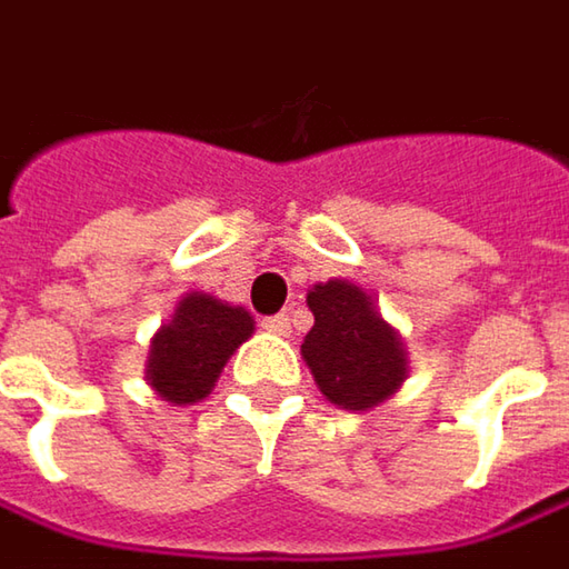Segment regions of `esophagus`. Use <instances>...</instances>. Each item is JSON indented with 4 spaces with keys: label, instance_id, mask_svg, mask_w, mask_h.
Segmentation results:
<instances>
[{
    "label": "esophagus",
    "instance_id": "34e87169",
    "mask_svg": "<svg viewBox=\"0 0 569 569\" xmlns=\"http://www.w3.org/2000/svg\"><path fill=\"white\" fill-rule=\"evenodd\" d=\"M262 330H268V333H278V337H284V333L291 330V320H288V313H274V317H264Z\"/></svg>",
    "mask_w": 569,
    "mask_h": 569
}]
</instances>
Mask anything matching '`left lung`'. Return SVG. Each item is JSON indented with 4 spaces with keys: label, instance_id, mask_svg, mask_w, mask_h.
<instances>
[{
    "label": "left lung",
    "instance_id": "8db88e82",
    "mask_svg": "<svg viewBox=\"0 0 569 569\" xmlns=\"http://www.w3.org/2000/svg\"><path fill=\"white\" fill-rule=\"evenodd\" d=\"M307 307L313 310V327L301 352L320 391L346 411H366L386 401L405 379V349L372 307V298L333 278L313 284Z\"/></svg>",
    "mask_w": 569,
    "mask_h": 569
}]
</instances>
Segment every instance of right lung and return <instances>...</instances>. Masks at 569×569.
<instances>
[{
  "instance_id": "add662e5",
  "label": "right lung",
  "mask_w": 569,
  "mask_h": 569,
  "mask_svg": "<svg viewBox=\"0 0 569 569\" xmlns=\"http://www.w3.org/2000/svg\"><path fill=\"white\" fill-rule=\"evenodd\" d=\"M252 337V317L210 295H187L174 320L161 327L148 352V382L171 401L190 405L210 395L232 349Z\"/></svg>"
}]
</instances>
